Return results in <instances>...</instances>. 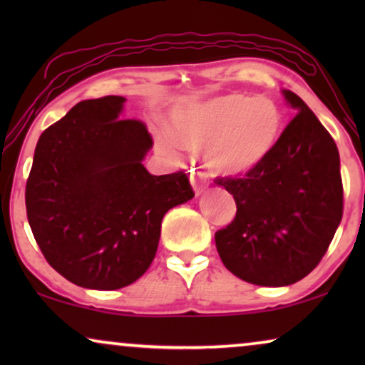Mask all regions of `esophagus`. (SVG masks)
<instances>
[{
    "label": "esophagus",
    "instance_id": "1",
    "mask_svg": "<svg viewBox=\"0 0 365 365\" xmlns=\"http://www.w3.org/2000/svg\"><path fill=\"white\" fill-rule=\"evenodd\" d=\"M191 186L194 189V192H196V196H201V194L206 191V187H207V182H206V178H204V174H201V173L192 174Z\"/></svg>",
    "mask_w": 365,
    "mask_h": 365
}]
</instances>
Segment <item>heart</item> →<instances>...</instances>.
Listing matches in <instances>:
<instances>
[{
  "label": "heart",
  "instance_id": "b5f03b06",
  "mask_svg": "<svg viewBox=\"0 0 365 365\" xmlns=\"http://www.w3.org/2000/svg\"><path fill=\"white\" fill-rule=\"evenodd\" d=\"M282 131V111L267 96L229 93L173 111V131L159 126L164 156L179 161L186 149H204L206 168L219 176H242L266 161Z\"/></svg>",
  "mask_w": 365,
  "mask_h": 365
}]
</instances>
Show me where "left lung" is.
I'll use <instances>...</instances> for the list:
<instances>
[{"label":"left lung","instance_id":"left-lung-1","mask_svg":"<svg viewBox=\"0 0 365 365\" xmlns=\"http://www.w3.org/2000/svg\"><path fill=\"white\" fill-rule=\"evenodd\" d=\"M296 118L266 161L246 178L217 179L237 212L216 232L224 266L242 281L282 287L317 266L342 219L336 143L297 94L282 89Z\"/></svg>","mask_w":365,"mask_h":365}]
</instances>
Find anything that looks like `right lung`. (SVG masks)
Here are the masks:
<instances>
[{
  "label": "right lung",
  "mask_w": 365,
  "mask_h": 365,
  "mask_svg": "<svg viewBox=\"0 0 365 365\" xmlns=\"http://www.w3.org/2000/svg\"><path fill=\"white\" fill-rule=\"evenodd\" d=\"M126 98L84 99L38 139L26 182L33 236L54 271L79 287L116 291L156 256L164 214L191 201L184 173L144 168L153 139L121 119Z\"/></svg>",
  "instance_id": "obj_1"
}]
</instances>
